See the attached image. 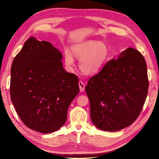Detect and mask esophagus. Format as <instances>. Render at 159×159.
Instances as JSON below:
<instances>
[{
	"instance_id": "esophagus-1",
	"label": "esophagus",
	"mask_w": 159,
	"mask_h": 159,
	"mask_svg": "<svg viewBox=\"0 0 159 159\" xmlns=\"http://www.w3.org/2000/svg\"><path fill=\"white\" fill-rule=\"evenodd\" d=\"M78 84H79V87H80V91H81V92H83V91L85 89V85H84V84L81 81H80Z\"/></svg>"
}]
</instances>
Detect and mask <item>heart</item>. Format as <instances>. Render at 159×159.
<instances>
[{
	"mask_svg": "<svg viewBox=\"0 0 159 159\" xmlns=\"http://www.w3.org/2000/svg\"><path fill=\"white\" fill-rule=\"evenodd\" d=\"M71 54L64 53V63L71 69L74 65V57L80 59L79 67L83 74L94 75L102 70L108 61L109 49L102 42L87 40L77 43L71 47Z\"/></svg>",
	"mask_w": 159,
	"mask_h": 159,
	"instance_id": "b5f03b06",
	"label": "heart"
}]
</instances>
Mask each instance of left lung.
I'll list each match as a JSON object with an SVG mask.
<instances>
[{"label":"left lung","mask_w":159,"mask_h":159,"mask_svg":"<svg viewBox=\"0 0 159 159\" xmlns=\"http://www.w3.org/2000/svg\"><path fill=\"white\" fill-rule=\"evenodd\" d=\"M146 61L138 50L128 48L109 61L85 86L94 125L117 131L135 121L147 98Z\"/></svg>","instance_id":"8db88e82"}]
</instances>
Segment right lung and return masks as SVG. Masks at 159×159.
Listing matches in <instances>:
<instances>
[{
    "instance_id": "add662e5",
    "label": "right lung",
    "mask_w": 159,
    "mask_h": 159,
    "mask_svg": "<svg viewBox=\"0 0 159 159\" xmlns=\"http://www.w3.org/2000/svg\"><path fill=\"white\" fill-rule=\"evenodd\" d=\"M60 50L30 37L11 67V101L22 121L42 133L64 125L70 103L80 91L79 79L63 68Z\"/></svg>"
}]
</instances>
